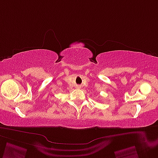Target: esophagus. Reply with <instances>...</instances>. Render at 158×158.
I'll return each mask as SVG.
<instances>
[{
  "label": "esophagus",
  "instance_id": "esophagus-1",
  "mask_svg": "<svg viewBox=\"0 0 158 158\" xmlns=\"http://www.w3.org/2000/svg\"><path fill=\"white\" fill-rule=\"evenodd\" d=\"M77 88H79V86H77Z\"/></svg>",
  "mask_w": 158,
  "mask_h": 158
}]
</instances>
